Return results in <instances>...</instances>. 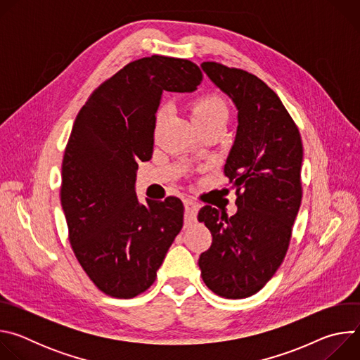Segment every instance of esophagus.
<instances>
[{"label": "esophagus", "instance_id": "34e87169", "mask_svg": "<svg viewBox=\"0 0 360 360\" xmlns=\"http://www.w3.org/2000/svg\"><path fill=\"white\" fill-rule=\"evenodd\" d=\"M184 203H185V218H186L188 221H195V219H196V214H198V211H199L200 205H199L196 200L191 199V198H186V199L184 200Z\"/></svg>", "mask_w": 360, "mask_h": 360}]
</instances>
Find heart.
I'll list each match as a JSON object with an SVG mask.
<instances>
[{"instance_id":"b5f03b06","label":"heart","mask_w":360,"mask_h":360,"mask_svg":"<svg viewBox=\"0 0 360 360\" xmlns=\"http://www.w3.org/2000/svg\"><path fill=\"white\" fill-rule=\"evenodd\" d=\"M162 108L160 110V115L162 114ZM192 118L193 121H210V120H219L228 115L225 101L215 94H207L199 96L192 105Z\"/></svg>"}]
</instances>
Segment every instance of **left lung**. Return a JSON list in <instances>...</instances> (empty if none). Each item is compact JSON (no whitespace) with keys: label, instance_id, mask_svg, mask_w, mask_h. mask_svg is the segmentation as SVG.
<instances>
[{"label":"left lung","instance_id":"1","mask_svg":"<svg viewBox=\"0 0 360 360\" xmlns=\"http://www.w3.org/2000/svg\"><path fill=\"white\" fill-rule=\"evenodd\" d=\"M202 68L238 108V134L224 169L236 189L238 212L200 208L198 221L211 231L212 245L198 264L214 293L242 299L259 292L285 259L302 200V138L261 78L215 61Z\"/></svg>","mask_w":360,"mask_h":360}]
</instances>
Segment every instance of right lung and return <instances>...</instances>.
Returning a JSON list of instances; mask_svg holds the SVG:
<instances>
[{
	"mask_svg": "<svg viewBox=\"0 0 360 360\" xmlns=\"http://www.w3.org/2000/svg\"><path fill=\"white\" fill-rule=\"evenodd\" d=\"M202 78L189 60L143 57L98 85L75 118L63 158L61 203L75 258L108 296L143 293L182 229V200L139 205L135 171L152 157L162 92L195 91Z\"/></svg>",
	"mask_w": 360,
	"mask_h": 360,
	"instance_id": "right-lung-1",
	"label": "right lung"
}]
</instances>
